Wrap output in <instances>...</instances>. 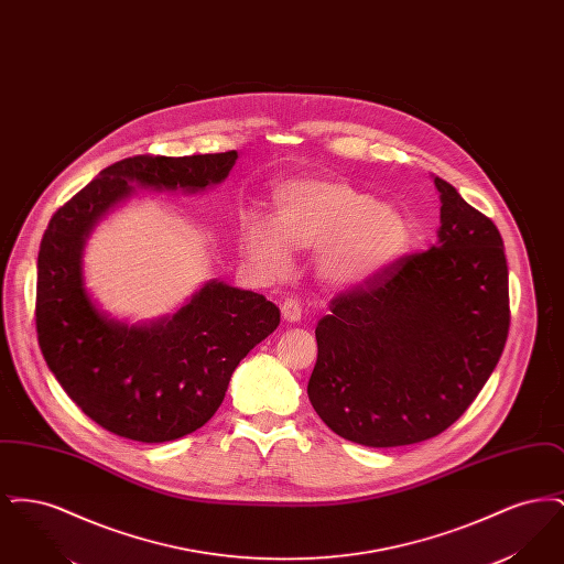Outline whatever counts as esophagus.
I'll return each instance as SVG.
<instances>
[{
	"label": "esophagus",
	"instance_id": "obj_1",
	"mask_svg": "<svg viewBox=\"0 0 564 564\" xmlns=\"http://www.w3.org/2000/svg\"><path fill=\"white\" fill-rule=\"evenodd\" d=\"M281 313H283V319L288 323H297L302 319V306H300V302L294 300V297H288L281 304Z\"/></svg>",
	"mask_w": 564,
	"mask_h": 564
}]
</instances>
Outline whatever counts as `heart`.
I'll list each match as a JSON object with an SVG mask.
<instances>
[{"mask_svg": "<svg viewBox=\"0 0 564 564\" xmlns=\"http://www.w3.org/2000/svg\"><path fill=\"white\" fill-rule=\"evenodd\" d=\"M412 226L402 209L376 203L370 192L336 177H297L274 194V217L242 221V249L270 274H285L293 249H319L327 285L355 290L393 269L410 247Z\"/></svg>", "mask_w": 564, "mask_h": 564, "instance_id": "obj_1", "label": "heart"}]
</instances>
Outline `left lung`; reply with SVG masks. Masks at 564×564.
<instances>
[{
    "label": "left lung",
    "mask_w": 564,
    "mask_h": 564,
    "mask_svg": "<svg viewBox=\"0 0 564 564\" xmlns=\"http://www.w3.org/2000/svg\"><path fill=\"white\" fill-rule=\"evenodd\" d=\"M437 241L332 300L317 323L308 400L340 437L372 448L448 430L492 375L510 329L497 226L433 177Z\"/></svg>",
    "instance_id": "left-lung-1"
}]
</instances>
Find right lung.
<instances>
[{
    "mask_svg": "<svg viewBox=\"0 0 564 564\" xmlns=\"http://www.w3.org/2000/svg\"><path fill=\"white\" fill-rule=\"evenodd\" d=\"M239 154L133 156L104 169L67 200L40 242L35 325L65 393L97 425L161 444L200 430L224 402L242 357L281 322L262 294L207 281L173 315L129 323L104 313L84 281L93 228L134 187L196 194L221 184Z\"/></svg>",
    "mask_w": 564,
    "mask_h": 564,
    "instance_id": "1",
    "label": "right lung"
}]
</instances>
